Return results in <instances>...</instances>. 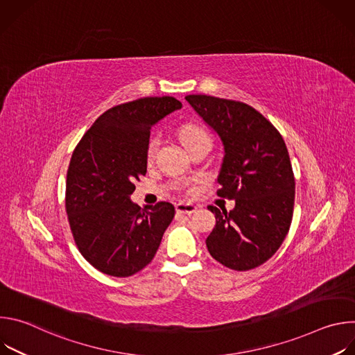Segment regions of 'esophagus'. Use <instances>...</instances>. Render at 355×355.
Segmentation results:
<instances>
[{
    "label": "esophagus",
    "instance_id": "esophagus-1",
    "mask_svg": "<svg viewBox=\"0 0 355 355\" xmlns=\"http://www.w3.org/2000/svg\"><path fill=\"white\" fill-rule=\"evenodd\" d=\"M175 211L178 214H185V215H192L196 211V207L192 204H185V202H180V204L175 205Z\"/></svg>",
    "mask_w": 355,
    "mask_h": 355
}]
</instances>
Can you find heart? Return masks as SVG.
<instances>
[{
    "label": "heart",
    "mask_w": 355,
    "mask_h": 355,
    "mask_svg": "<svg viewBox=\"0 0 355 355\" xmlns=\"http://www.w3.org/2000/svg\"><path fill=\"white\" fill-rule=\"evenodd\" d=\"M181 139H182L184 144L187 146V148H189L195 144H199V143H211V137L204 129L198 125H191V123L181 128ZM157 147H159V137L155 136L147 141V147H146L147 160H151L155 157Z\"/></svg>",
    "instance_id": "1"
}]
</instances>
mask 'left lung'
Wrapping results in <instances>:
<instances>
[{
	"instance_id": "left-lung-1",
	"label": "left lung",
	"mask_w": 355,
	"mask_h": 355,
	"mask_svg": "<svg viewBox=\"0 0 355 355\" xmlns=\"http://www.w3.org/2000/svg\"><path fill=\"white\" fill-rule=\"evenodd\" d=\"M196 114L220 137L225 157L218 196L234 199L230 212L208 207L216 226L207 239L211 256L234 271L264 264L291 227L295 177L281 133L252 107L211 95H187Z\"/></svg>"
}]
</instances>
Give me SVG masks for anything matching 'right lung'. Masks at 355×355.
Segmentation results:
<instances>
[{"label":"right lung","instance_id":"right-lung-1","mask_svg":"<svg viewBox=\"0 0 355 355\" xmlns=\"http://www.w3.org/2000/svg\"><path fill=\"white\" fill-rule=\"evenodd\" d=\"M182 108L174 96H146L101 115L76 146L66 181V212L83 257L98 271L130 277L162 243L175 209L159 202L143 209L130 195L147 171L150 129Z\"/></svg>","mask_w":355,"mask_h":355}]
</instances>
